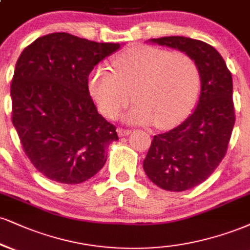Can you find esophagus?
Masks as SVG:
<instances>
[{
	"label": "esophagus",
	"mask_w": 250,
	"mask_h": 250,
	"mask_svg": "<svg viewBox=\"0 0 250 250\" xmlns=\"http://www.w3.org/2000/svg\"><path fill=\"white\" fill-rule=\"evenodd\" d=\"M117 134H119L120 137L128 136V135L130 134V130H129V129H125V128H119L117 129Z\"/></svg>",
	"instance_id": "obj_1"
}]
</instances>
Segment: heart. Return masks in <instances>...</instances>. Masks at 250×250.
I'll return each instance as SVG.
<instances>
[{"instance_id": "1", "label": "heart", "mask_w": 250, "mask_h": 250, "mask_svg": "<svg viewBox=\"0 0 250 250\" xmlns=\"http://www.w3.org/2000/svg\"><path fill=\"white\" fill-rule=\"evenodd\" d=\"M88 88L108 119L119 117L134 98L137 104L129 121L167 129L194 106L200 73L194 59L184 52L137 45L115 57L113 71L96 66L89 74Z\"/></svg>"}]
</instances>
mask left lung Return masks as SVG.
<instances>
[{
  "label": "left lung",
  "mask_w": 250,
  "mask_h": 250,
  "mask_svg": "<svg viewBox=\"0 0 250 250\" xmlns=\"http://www.w3.org/2000/svg\"><path fill=\"white\" fill-rule=\"evenodd\" d=\"M194 59L200 73L197 108L178 127L154 136L143 169L154 184L182 192L201 184L227 152L235 123L233 80L226 62L205 42L183 36L150 39Z\"/></svg>",
  "instance_id": "obj_1"
}]
</instances>
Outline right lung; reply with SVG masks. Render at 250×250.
Listing matches in <instances>:
<instances>
[{
    "label": "right lung",
    "instance_id": "obj_1",
    "mask_svg": "<svg viewBox=\"0 0 250 250\" xmlns=\"http://www.w3.org/2000/svg\"><path fill=\"white\" fill-rule=\"evenodd\" d=\"M120 49L67 32L36 39L21 53L11 81L14 127L46 178L79 184L98 173L116 127L98 113L88 91L96 64Z\"/></svg>",
    "mask_w": 250,
    "mask_h": 250
}]
</instances>
